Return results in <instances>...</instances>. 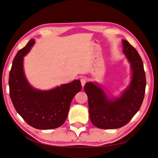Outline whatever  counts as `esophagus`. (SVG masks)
<instances>
[{"label":"esophagus","mask_w":158,"mask_h":158,"mask_svg":"<svg viewBox=\"0 0 158 158\" xmlns=\"http://www.w3.org/2000/svg\"><path fill=\"white\" fill-rule=\"evenodd\" d=\"M80 82H81V84H82V86L84 87L85 84L86 83V79L85 78H82L80 80Z\"/></svg>","instance_id":"esophagus-1"}]
</instances>
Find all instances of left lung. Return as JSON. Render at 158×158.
Here are the masks:
<instances>
[{
    "label": "left lung",
    "instance_id": "obj_1",
    "mask_svg": "<svg viewBox=\"0 0 158 158\" xmlns=\"http://www.w3.org/2000/svg\"><path fill=\"white\" fill-rule=\"evenodd\" d=\"M123 52L131 65V80L117 96L107 94L96 82H87L84 91L88 95L91 122L99 128H121L139 111L144 99L146 85L144 64L135 48L122 40Z\"/></svg>",
    "mask_w": 158,
    "mask_h": 158
}]
</instances>
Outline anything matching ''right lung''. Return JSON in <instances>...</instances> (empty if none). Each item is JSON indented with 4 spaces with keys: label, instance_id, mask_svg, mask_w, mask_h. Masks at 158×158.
<instances>
[{
    "label": "right lung",
    "instance_id": "add662e5",
    "mask_svg": "<svg viewBox=\"0 0 158 158\" xmlns=\"http://www.w3.org/2000/svg\"><path fill=\"white\" fill-rule=\"evenodd\" d=\"M30 40L14 57L9 74L10 96L17 113L31 127L41 130L63 125L68 116L72 100L82 89L80 80L47 90L33 88L23 69L24 56L35 44Z\"/></svg>",
    "mask_w": 158,
    "mask_h": 158
}]
</instances>
